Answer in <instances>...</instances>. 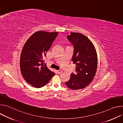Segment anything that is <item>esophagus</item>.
I'll return each instance as SVG.
<instances>
[{
    "instance_id": "esophagus-1",
    "label": "esophagus",
    "mask_w": 123,
    "mask_h": 123,
    "mask_svg": "<svg viewBox=\"0 0 123 123\" xmlns=\"http://www.w3.org/2000/svg\"><path fill=\"white\" fill-rule=\"evenodd\" d=\"M56 72H57V74H60L62 73V69H59V70H57V71H56Z\"/></svg>"
}]
</instances>
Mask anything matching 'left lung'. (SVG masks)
I'll use <instances>...</instances> for the list:
<instances>
[{
  "instance_id": "obj_1",
  "label": "left lung",
  "mask_w": 123,
  "mask_h": 123,
  "mask_svg": "<svg viewBox=\"0 0 123 123\" xmlns=\"http://www.w3.org/2000/svg\"><path fill=\"white\" fill-rule=\"evenodd\" d=\"M67 38L74 46L72 60L76 65V73L71 74V78L65 84L73 90L83 89L92 82L95 75L96 50L92 42L82 33L72 32Z\"/></svg>"
}]
</instances>
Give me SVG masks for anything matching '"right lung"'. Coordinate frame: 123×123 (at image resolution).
Listing matches in <instances>:
<instances>
[{"label":"right lung","mask_w":123,"mask_h":123,"mask_svg":"<svg viewBox=\"0 0 123 123\" xmlns=\"http://www.w3.org/2000/svg\"><path fill=\"white\" fill-rule=\"evenodd\" d=\"M58 34V32L37 31L29 38L22 49L21 74L28 84L37 88L44 86L55 74L43 63V58Z\"/></svg>","instance_id":"obj_1"}]
</instances>
